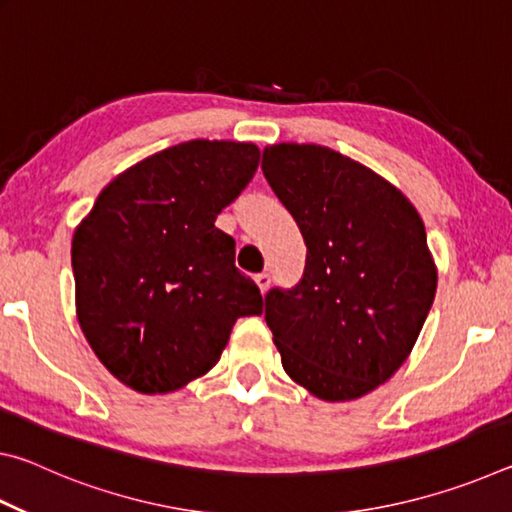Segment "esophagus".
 Instances as JSON below:
<instances>
[{
  "label": "esophagus",
  "mask_w": 512,
  "mask_h": 512,
  "mask_svg": "<svg viewBox=\"0 0 512 512\" xmlns=\"http://www.w3.org/2000/svg\"><path fill=\"white\" fill-rule=\"evenodd\" d=\"M255 284L259 287V291L266 293L268 287H271V275H268V273H257L255 275Z\"/></svg>",
  "instance_id": "34e87169"
}]
</instances>
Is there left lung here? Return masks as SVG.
<instances>
[{"instance_id":"left-lung-1","label":"left lung","mask_w":512,"mask_h":512,"mask_svg":"<svg viewBox=\"0 0 512 512\" xmlns=\"http://www.w3.org/2000/svg\"><path fill=\"white\" fill-rule=\"evenodd\" d=\"M262 171L307 244L302 280L266 293L282 368L318 400H357L395 375L433 305L424 223L395 185L327 146H266Z\"/></svg>"}]
</instances>
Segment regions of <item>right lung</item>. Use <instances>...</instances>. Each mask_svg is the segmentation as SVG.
<instances>
[{
    "mask_svg": "<svg viewBox=\"0 0 512 512\" xmlns=\"http://www.w3.org/2000/svg\"><path fill=\"white\" fill-rule=\"evenodd\" d=\"M259 164L250 142L189 140L103 187L72 239L76 318L121 384L173 393L216 366L241 316L262 314L214 225Z\"/></svg>",
    "mask_w": 512,
    "mask_h": 512,
    "instance_id": "right-lung-1",
    "label": "right lung"
}]
</instances>
